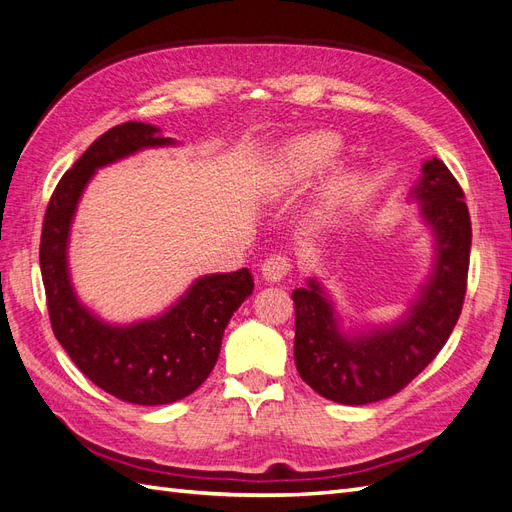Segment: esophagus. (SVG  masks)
<instances>
[{"label":"esophagus","instance_id":"obj_1","mask_svg":"<svg viewBox=\"0 0 512 512\" xmlns=\"http://www.w3.org/2000/svg\"><path fill=\"white\" fill-rule=\"evenodd\" d=\"M262 277L267 282H282L284 277L292 271V260L286 254H271L262 262Z\"/></svg>","mask_w":512,"mask_h":512}]
</instances>
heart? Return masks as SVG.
<instances>
[{
  "instance_id": "b5f03b06",
  "label": "heart",
  "mask_w": 512,
  "mask_h": 512,
  "mask_svg": "<svg viewBox=\"0 0 512 512\" xmlns=\"http://www.w3.org/2000/svg\"><path fill=\"white\" fill-rule=\"evenodd\" d=\"M339 153V141L329 132H314L301 138H294L284 149V175L288 181L301 183L316 177L324 168L335 162ZM359 177L342 175L337 177L327 194H324V211L335 209L339 203L359 188Z\"/></svg>"
}]
</instances>
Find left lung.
<instances>
[{"mask_svg":"<svg viewBox=\"0 0 512 512\" xmlns=\"http://www.w3.org/2000/svg\"><path fill=\"white\" fill-rule=\"evenodd\" d=\"M414 196L436 237V265L397 324L346 337L337 329L333 303L316 280L292 292L299 376L337 404H374L406 389L436 359L459 320L472 247L463 190L446 164L431 158L423 164Z\"/></svg>","mask_w":512,"mask_h":512,"instance_id":"left-lung-1","label":"left lung"}]
</instances>
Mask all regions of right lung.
Wrapping results in <instances>:
<instances>
[{
	"instance_id": "1",
	"label": "right lung",
	"mask_w": 512,
	"mask_h": 512,
	"mask_svg": "<svg viewBox=\"0 0 512 512\" xmlns=\"http://www.w3.org/2000/svg\"><path fill=\"white\" fill-rule=\"evenodd\" d=\"M162 145L173 141L141 121L121 123L96 138L59 179L40 237V271L57 342L102 391L138 406L173 404L194 393L218 361L230 316L254 290L247 269L205 275L166 314L130 327L102 322L76 299L66 250L87 181L100 166Z\"/></svg>"
}]
</instances>
